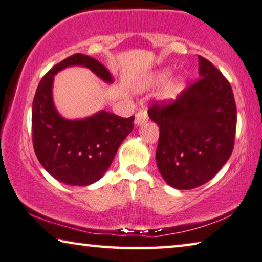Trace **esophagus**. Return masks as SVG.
I'll list each match as a JSON object with an SVG mask.
<instances>
[{
    "label": "esophagus",
    "instance_id": "obj_1",
    "mask_svg": "<svg viewBox=\"0 0 262 262\" xmlns=\"http://www.w3.org/2000/svg\"><path fill=\"white\" fill-rule=\"evenodd\" d=\"M146 119H147L146 111H139L137 115H136L135 125H136V126H140V125L146 122Z\"/></svg>",
    "mask_w": 262,
    "mask_h": 262
}]
</instances>
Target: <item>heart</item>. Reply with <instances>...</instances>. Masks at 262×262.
I'll list each match as a JSON object with an SVG mask.
<instances>
[{"label": "heart", "mask_w": 262, "mask_h": 262, "mask_svg": "<svg viewBox=\"0 0 262 262\" xmlns=\"http://www.w3.org/2000/svg\"><path fill=\"white\" fill-rule=\"evenodd\" d=\"M169 77H170L169 71H161V72H158L156 75H155L154 80L161 82V81L166 80ZM175 96H176V90H175V87L171 86V87H168V89L164 91L162 98H163V100H172L173 98H175Z\"/></svg>", "instance_id": "b5f03b06"}]
</instances>
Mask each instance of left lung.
<instances>
[{
  "label": "left lung",
  "mask_w": 262,
  "mask_h": 262,
  "mask_svg": "<svg viewBox=\"0 0 262 262\" xmlns=\"http://www.w3.org/2000/svg\"><path fill=\"white\" fill-rule=\"evenodd\" d=\"M199 81L172 104L155 103L149 118L159 127L156 162L170 187L188 190L211 180L232 155L236 105L229 82L199 55Z\"/></svg>",
  "instance_id": "obj_1"
}]
</instances>
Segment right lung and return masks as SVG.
Instances as JSON below:
<instances>
[{"mask_svg": "<svg viewBox=\"0 0 262 262\" xmlns=\"http://www.w3.org/2000/svg\"><path fill=\"white\" fill-rule=\"evenodd\" d=\"M85 67L106 84L110 71L98 60L74 54L55 65L36 89L32 107L34 151L43 169L61 183L85 187L105 175L123 140L134 130V119L105 110L79 119L60 115L53 99L54 75L67 67Z\"/></svg>", "mask_w": 262, "mask_h": 262, "instance_id": "obj_1", "label": "right lung"}]
</instances>
